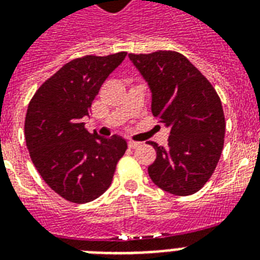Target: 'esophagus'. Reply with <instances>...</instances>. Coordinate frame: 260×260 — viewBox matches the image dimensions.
<instances>
[{
    "label": "esophagus",
    "instance_id": "obj_1",
    "mask_svg": "<svg viewBox=\"0 0 260 260\" xmlns=\"http://www.w3.org/2000/svg\"><path fill=\"white\" fill-rule=\"evenodd\" d=\"M139 146H140V143L139 142H134V140H129V142H128V147H129V148H138Z\"/></svg>",
    "mask_w": 260,
    "mask_h": 260
}]
</instances>
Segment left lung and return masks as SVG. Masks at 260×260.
Here are the masks:
<instances>
[{
	"instance_id": "left-lung-1",
	"label": "left lung",
	"mask_w": 260,
	"mask_h": 260,
	"mask_svg": "<svg viewBox=\"0 0 260 260\" xmlns=\"http://www.w3.org/2000/svg\"><path fill=\"white\" fill-rule=\"evenodd\" d=\"M151 90L154 117L170 128L169 146L156 151L148 174L175 196L194 194L212 177L221 156L225 118L210 82L179 52L128 55Z\"/></svg>"
}]
</instances>
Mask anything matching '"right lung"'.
I'll list each match as a JSON object with an SVG mask.
<instances>
[{
    "instance_id": "right-lung-1",
    "label": "right lung",
    "mask_w": 260,
    "mask_h": 260,
    "mask_svg": "<svg viewBox=\"0 0 260 260\" xmlns=\"http://www.w3.org/2000/svg\"><path fill=\"white\" fill-rule=\"evenodd\" d=\"M126 52L87 55L66 63L35 93L25 117L30 159L47 185L67 201L85 204L105 193L125 154L121 136L90 134L82 118Z\"/></svg>"
}]
</instances>
